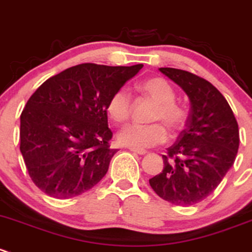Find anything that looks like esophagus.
<instances>
[{
	"mask_svg": "<svg viewBox=\"0 0 252 252\" xmlns=\"http://www.w3.org/2000/svg\"><path fill=\"white\" fill-rule=\"evenodd\" d=\"M128 149L131 152H133V153L139 154V156H144V154L147 153V151H144V149H137V148H128Z\"/></svg>",
	"mask_w": 252,
	"mask_h": 252,
	"instance_id": "esophagus-1",
	"label": "esophagus"
}]
</instances>
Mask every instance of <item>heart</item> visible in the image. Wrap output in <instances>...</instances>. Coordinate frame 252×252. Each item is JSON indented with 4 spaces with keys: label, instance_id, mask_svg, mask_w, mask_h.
<instances>
[{
    "label": "heart",
    "instance_id": "1",
    "mask_svg": "<svg viewBox=\"0 0 252 252\" xmlns=\"http://www.w3.org/2000/svg\"><path fill=\"white\" fill-rule=\"evenodd\" d=\"M142 93L157 103L152 114V120H160L171 131H179L185 125L188 113L180 104L175 103V92L164 78L153 77L138 84ZM106 111L111 120L123 123L129 116L131 95L128 89L123 87L114 92L106 104ZM168 132L163 124L154 123L151 125L128 124L118 133V142L129 148L143 149L154 147L166 141Z\"/></svg>",
    "mask_w": 252,
    "mask_h": 252
}]
</instances>
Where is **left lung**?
I'll return each mask as SVG.
<instances>
[{
	"mask_svg": "<svg viewBox=\"0 0 252 252\" xmlns=\"http://www.w3.org/2000/svg\"><path fill=\"white\" fill-rule=\"evenodd\" d=\"M159 71L178 84L190 99L185 129L163 156L164 169L149 179L154 192L176 206L205 200L235 161L239 127L220 92L206 79L183 69Z\"/></svg>",
	"mask_w": 252,
	"mask_h": 252,
	"instance_id": "left-lung-1",
	"label": "left lung"
}]
</instances>
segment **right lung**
Segmentation results:
<instances>
[{
    "mask_svg": "<svg viewBox=\"0 0 252 252\" xmlns=\"http://www.w3.org/2000/svg\"><path fill=\"white\" fill-rule=\"evenodd\" d=\"M143 64L82 63L50 77L21 115V153L33 183L54 198L91 190L118 149L109 141L106 104Z\"/></svg>",
    "mask_w": 252,
    "mask_h": 252,
    "instance_id": "obj_1",
    "label": "right lung"
}]
</instances>
